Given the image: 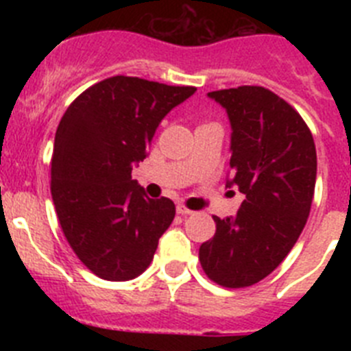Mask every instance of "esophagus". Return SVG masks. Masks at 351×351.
<instances>
[{"label":"esophagus","instance_id":"1","mask_svg":"<svg viewBox=\"0 0 351 351\" xmlns=\"http://www.w3.org/2000/svg\"><path fill=\"white\" fill-rule=\"evenodd\" d=\"M176 209H178V214H181V216H188V214H193V210L188 209V207L182 206V204H178V207H176Z\"/></svg>","mask_w":351,"mask_h":351}]
</instances>
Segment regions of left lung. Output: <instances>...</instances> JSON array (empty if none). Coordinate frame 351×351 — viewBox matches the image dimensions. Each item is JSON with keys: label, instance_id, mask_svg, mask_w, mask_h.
Segmentation results:
<instances>
[{"label": "left lung", "instance_id": "1", "mask_svg": "<svg viewBox=\"0 0 351 351\" xmlns=\"http://www.w3.org/2000/svg\"><path fill=\"white\" fill-rule=\"evenodd\" d=\"M232 125V181L246 195L234 218L214 216L216 234L198 250L210 281L258 283L290 253L311 210L316 182L313 135L290 104L262 86L209 93Z\"/></svg>", "mask_w": 351, "mask_h": 351}]
</instances>
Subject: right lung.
Listing matches in <instances>:
<instances>
[{"label": "right lung", "mask_w": 351, "mask_h": 351, "mask_svg": "<svg viewBox=\"0 0 351 351\" xmlns=\"http://www.w3.org/2000/svg\"><path fill=\"white\" fill-rule=\"evenodd\" d=\"M193 86L108 77L71 101L56 130L51 193L61 230L101 280L128 281L149 267L172 223L170 198H149L132 179L161 119Z\"/></svg>", "instance_id": "add662e5"}]
</instances>
